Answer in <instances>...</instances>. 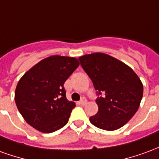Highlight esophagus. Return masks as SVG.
<instances>
[{"instance_id": "1", "label": "esophagus", "mask_w": 159, "mask_h": 159, "mask_svg": "<svg viewBox=\"0 0 159 159\" xmlns=\"http://www.w3.org/2000/svg\"><path fill=\"white\" fill-rule=\"evenodd\" d=\"M80 104H81V105H86L87 104V99L86 98H85V97H83V99H82V100H80Z\"/></svg>"}]
</instances>
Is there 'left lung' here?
Wrapping results in <instances>:
<instances>
[{"label": "left lung", "mask_w": 159, "mask_h": 159, "mask_svg": "<svg viewBox=\"0 0 159 159\" xmlns=\"http://www.w3.org/2000/svg\"><path fill=\"white\" fill-rule=\"evenodd\" d=\"M81 66L93 82L99 97V110L89 117L99 129L112 131L129 121L140 107L143 84L129 66L103 52L79 57Z\"/></svg>", "instance_id": "8db88e82"}]
</instances>
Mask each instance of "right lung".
Returning <instances> with one entry per match:
<instances>
[{"label": "right lung", "instance_id": "add662e5", "mask_svg": "<svg viewBox=\"0 0 159 159\" xmlns=\"http://www.w3.org/2000/svg\"><path fill=\"white\" fill-rule=\"evenodd\" d=\"M78 66L74 57L52 55L24 74L14 99L26 123L42 133H52L66 125L76 104L66 99L64 83Z\"/></svg>", "mask_w": 159, "mask_h": 159}]
</instances>
